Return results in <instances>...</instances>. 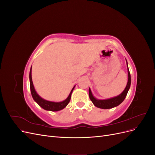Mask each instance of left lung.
<instances>
[{
  "mask_svg": "<svg viewBox=\"0 0 155 155\" xmlns=\"http://www.w3.org/2000/svg\"><path fill=\"white\" fill-rule=\"evenodd\" d=\"M127 72H128L127 84V86L125 88V90L121 92L119 96H116L114 97H112V98H110V99H107V100H97L93 96L91 88H89V90H88L89 97H90V99L93 103V104L96 107L100 108V109H111V108H113L119 105L120 104H121V103L124 101L127 94V92L129 91V89L130 88V83H131L130 74L128 68L127 62Z\"/></svg>",
  "mask_w": 155,
  "mask_h": 155,
  "instance_id": "obj_1",
  "label": "left lung"
}]
</instances>
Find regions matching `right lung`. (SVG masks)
<instances>
[{"label":"right lung","instance_id":"add662e5","mask_svg":"<svg viewBox=\"0 0 155 155\" xmlns=\"http://www.w3.org/2000/svg\"><path fill=\"white\" fill-rule=\"evenodd\" d=\"M30 91H31V96L34 98V100L35 102L37 103L40 107H41L43 109L46 110H50V111H58L60 110H62L63 109L66 107L68 103L70 102V98H71V95L72 91L74 90V88L75 86L73 87L72 89L71 92H70L69 96L67 98L66 100L61 101V102H54V101H50L45 100L43 98L41 97L36 92L34 85H33V82H32V78H31V67L30 68Z\"/></svg>","mask_w":155,"mask_h":155}]
</instances>
